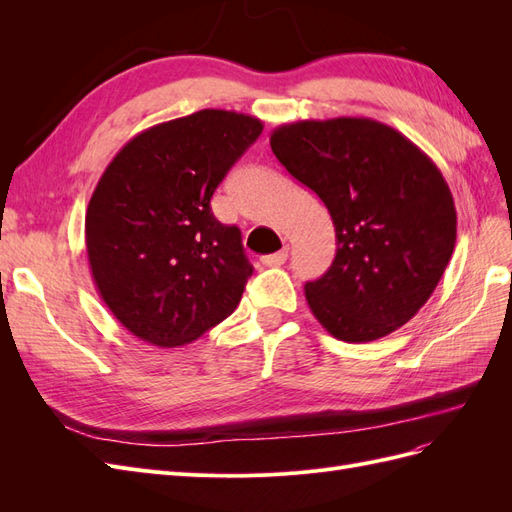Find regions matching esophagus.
<instances>
[{
    "mask_svg": "<svg viewBox=\"0 0 512 512\" xmlns=\"http://www.w3.org/2000/svg\"><path fill=\"white\" fill-rule=\"evenodd\" d=\"M286 258H288V247H284V250L275 252V254L262 256V258H260V262H262V265H265V267H280V265H284Z\"/></svg>",
    "mask_w": 512,
    "mask_h": 512,
    "instance_id": "obj_1",
    "label": "esophagus"
}]
</instances>
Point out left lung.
Listing matches in <instances>:
<instances>
[{"mask_svg":"<svg viewBox=\"0 0 512 512\" xmlns=\"http://www.w3.org/2000/svg\"><path fill=\"white\" fill-rule=\"evenodd\" d=\"M271 149L335 224L333 265L305 284L316 320L350 344L404 327L455 250L457 211L440 168L410 138L367 117L284 123L271 132Z\"/></svg>","mask_w":512,"mask_h":512,"instance_id":"8db88e82","label":"left lung"}]
</instances>
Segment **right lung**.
<instances>
[{"mask_svg": "<svg viewBox=\"0 0 512 512\" xmlns=\"http://www.w3.org/2000/svg\"><path fill=\"white\" fill-rule=\"evenodd\" d=\"M262 128L258 117L205 108L136 134L102 173L85 213L89 269L141 342L190 344L239 305L254 269L211 196Z\"/></svg>", "mask_w": 512, "mask_h": 512, "instance_id": "add662e5", "label": "right lung"}]
</instances>
